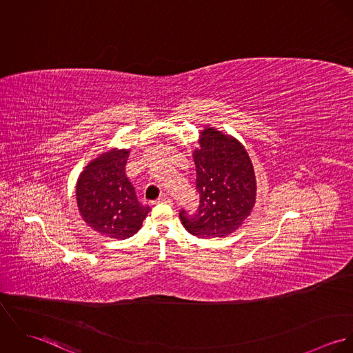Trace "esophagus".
<instances>
[{
	"instance_id": "1",
	"label": "esophagus",
	"mask_w": 353,
	"mask_h": 353,
	"mask_svg": "<svg viewBox=\"0 0 353 353\" xmlns=\"http://www.w3.org/2000/svg\"><path fill=\"white\" fill-rule=\"evenodd\" d=\"M159 203H172V200L170 199V197H167V196H161L159 200H157Z\"/></svg>"
}]
</instances>
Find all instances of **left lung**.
I'll use <instances>...</instances> for the list:
<instances>
[{
	"mask_svg": "<svg viewBox=\"0 0 353 353\" xmlns=\"http://www.w3.org/2000/svg\"><path fill=\"white\" fill-rule=\"evenodd\" d=\"M197 210L179 212L183 227L202 239L232 234L250 214L256 183L252 160L235 139L206 128L194 151Z\"/></svg>",
	"mask_w": 353,
	"mask_h": 353,
	"instance_id": "left-lung-1",
	"label": "left lung"
}]
</instances>
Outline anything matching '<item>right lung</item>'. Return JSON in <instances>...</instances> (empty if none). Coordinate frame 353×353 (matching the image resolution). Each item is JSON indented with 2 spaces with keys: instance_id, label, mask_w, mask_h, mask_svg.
I'll use <instances>...</instances> for the list:
<instances>
[{
  "instance_id": "add662e5",
  "label": "right lung",
  "mask_w": 353,
  "mask_h": 353,
  "mask_svg": "<svg viewBox=\"0 0 353 353\" xmlns=\"http://www.w3.org/2000/svg\"><path fill=\"white\" fill-rule=\"evenodd\" d=\"M129 151L112 150L92 160L76 186L79 210L97 232L114 239L133 236L151 210L143 206L125 174Z\"/></svg>"
}]
</instances>
